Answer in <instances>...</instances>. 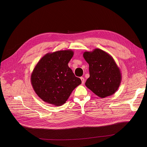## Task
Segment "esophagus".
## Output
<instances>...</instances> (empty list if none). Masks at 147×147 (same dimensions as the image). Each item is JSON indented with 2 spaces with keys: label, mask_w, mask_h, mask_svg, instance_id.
<instances>
[{
  "label": "esophagus",
  "mask_w": 147,
  "mask_h": 147,
  "mask_svg": "<svg viewBox=\"0 0 147 147\" xmlns=\"http://www.w3.org/2000/svg\"><path fill=\"white\" fill-rule=\"evenodd\" d=\"M80 79H81V80H82V84H83L84 83L85 79H84V78H83V77H81V78H80Z\"/></svg>",
  "instance_id": "esophagus-1"
}]
</instances>
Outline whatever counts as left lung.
Wrapping results in <instances>:
<instances>
[{"instance_id":"left-lung-1","label":"left lung","mask_w":147,"mask_h":147,"mask_svg":"<svg viewBox=\"0 0 147 147\" xmlns=\"http://www.w3.org/2000/svg\"><path fill=\"white\" fill-rule=\"evenodd\" d=\"M83 56L89 65L86 86L100 98L113 94L119 87L122 75L113 57L100 49L84 51Z\"/></svg>"}]
</instances>
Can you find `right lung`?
<instances>
[{
    "instance_id": "obj_1",
    "label": "right lung",
    "mask_w": 147,
    "mask_h": 147,
    "mask_svg": "<svg viewBox=\"0 0 147 147\" xmlns=\"http://www.w3.org/2000/svg\"><path fill=\"white\" fill-rule=\"evenodd\" d=\"M74 54L71 50L47 53L35 67L31 82L36 94L43 101L62 105L81 84L80 79L75 76L68 65Z\"/></svg>"
}]
</instances>
